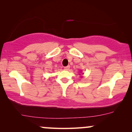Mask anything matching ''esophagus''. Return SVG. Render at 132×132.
Listing matches in <instances>:
<instances>
[{"label": "esophagus", "mask_w": 132, "mask_h": 132, "mask_svg": "<svg viewBox=\"0 0 132 132\" xmlns=\"http://www.w3.org/2000/svg\"><path fill=\"white\" fill-rule=\"evenodd\" d=\"M69 68H70V66H65L64 67V69L65 70H69Z\"/></svg>", "instance_id": "1"}]
</instances>
